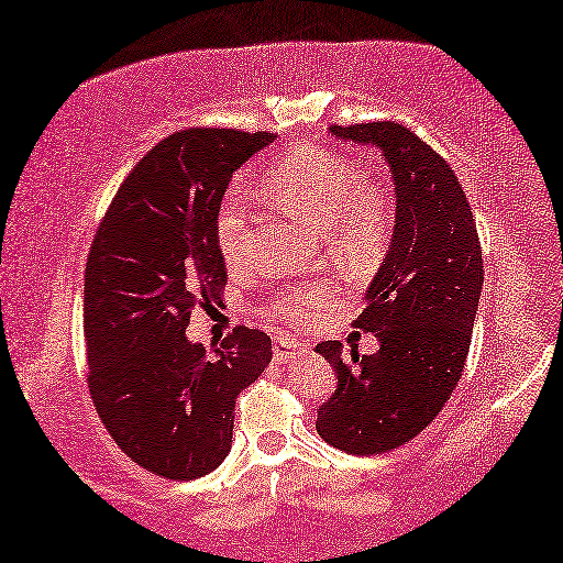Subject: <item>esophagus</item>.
<instances>
[{"label": "esophagus", "instance_id": "obj_1", "mask_svg": "<svg viewBox=\"0 0 563 563\" xmlns=\"http://www.w3.org/2000/svg\"><path fill=\"white\" fill-rule=\"evenodd\" d=\"M303 352H307V346H303L301 342H294V339H287V336L276 339V344H274L276 362H291L294 356H299Z\"/></svg>", "mask_w": 563, "mask_h": 563}]
</instances>
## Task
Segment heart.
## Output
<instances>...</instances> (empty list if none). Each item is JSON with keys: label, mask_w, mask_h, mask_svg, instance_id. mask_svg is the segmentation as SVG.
Wrapping results in <instances>:
<instances>
[{"label": "heart", "mask_w": 563, "mask_h": 563, "mask_svg": "<svg viewBox=\"0 0 563 563\" xmlns=\"http://www.w3.org/2000/svg\"><path fill=\"white\" fill-rule=\"evenodd\" d=\"M264 195L276 209L311 227H327L331 252L364 264L379 254L391 214L382 189L364 179L354 164L321 152H301L284 159L264 179ZM214 234L227 266L246 262L252 229L242 201L227 197L217 209ZM331 284H301L276 291L266 303L269 314L289 324H311L334 301Z\"/></svg>", "instance_id": "b5f03b06"}]
</instances>
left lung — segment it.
I'll list each match as a JSON object with an SVG mask.
<instances>
[{"label":"left lung","mask_w":563,"mask_h":563,"mask_svg":"<svg viewBox=\"0 0 563 563\" xmlns=\"http://www.w3.org/2000/svg\"><path fill=\"white\" fill-rule=\"evenodd\" d=\"M344 142L376 146L396 184L389 252L354 327L374 331L379 352H317L336 389L317 411L319 437L356 456L407 444L437 419L462 379L484 284L476 221L454 169L404 124L329 126Z\"/></svg>","instance_id":"left-lung-1"}]
</instances>
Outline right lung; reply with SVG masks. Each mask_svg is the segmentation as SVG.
Wrapping results in <instances>:
<instances>
[{"label": "right lung", "mask_w": 563, "mask_h": 563, "mask_svg": "<svg viewBox=\"0 0 563 563\" xmlns=\"http://www.w3.org/2000/svg\"><path fill=\"white\" fill-rule=\"evenodd\" d=\"M274 136L214 126L169 134L134 164L91 242L89 394L117 446L156 476L214 472L232 449L239 391L272 362L262 329L236 327L214 356L184 331L227 287L214 234L221 197Z\"/></svg>", "instance_id": "right-lung-1"}]
</instances>
